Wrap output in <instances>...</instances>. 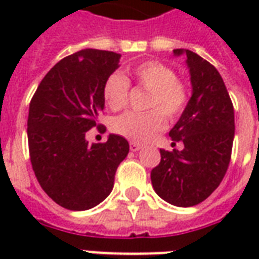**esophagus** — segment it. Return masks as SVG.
Here are the masks:
<instances>
[{
	"instance_id": "1",
	"label": "esophagus",
	"mask_w": 259,
	"mask_h": 259,
	"mask_svg": "<svg viewBox=\"0 0 259 259\" xmlns=\"http://www.w3.org/2000/svg\"><path fill=\"white\" fill-rule=\"evenodd\" d=\"M141 150V146L139 143H130V151H139Z\"/></svg>"
}]
</instances>
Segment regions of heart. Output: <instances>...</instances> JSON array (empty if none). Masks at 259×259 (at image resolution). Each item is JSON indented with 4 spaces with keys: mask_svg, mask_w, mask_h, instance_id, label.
<instances>
[{
    "mask_svg": "<svg viewBox=\"0 0 259 259\" xmlns=\"http://www.w3.org/2000/svg\"><path fill=\"white\" fill-rule=\"evenodd\" d=\"M129 74L136 84L150 91L147 97V108L155 109L147 112L122 113L113 119L112 130L130 141L144 143L163 127L165 122L161 112L168 119L178 118L183 112L187 104V90L185 84L178 80L174 69L159 61H144L135 65L129 69ZM102 96L109 109H122L127 102L129 81L122 74L112 73L104 83Z\"/></svg>",
    "mask_w": 259,
    "mask_h": 259,
    "instance_id": "heart-1",
    "label": "heart"
}]
</instances>
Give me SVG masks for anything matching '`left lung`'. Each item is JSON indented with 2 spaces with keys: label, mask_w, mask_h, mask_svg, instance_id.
Returning a JSON list of instances; mask_svg holds the SVG:
<instances>
[{
  "label": "left lung",
  "mask_w": 259,
  "mask_h": 259,
  "mask_svg": "<svg viewBox=\"0 0 259 259\" xmlns=\"http://www.w3.org/2000/svg\"><path fill=\"white\" fill-rule=\"evenodd\" d=\"M186 55L191 97L179 120L169 132L172 144L183 150H159L161 162L151 170L154 190L176 206H193L208 198L228 170L234 139L233 104L217 68L190 50Z\"/></svg>",
  "instance_id": "left-lung-1"
}]
</instances>
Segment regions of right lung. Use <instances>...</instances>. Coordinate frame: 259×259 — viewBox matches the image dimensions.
Masks as SVG:
<instances>
[{
    "label": "right lung",
    "instance_id": "right-lung-1",
    "mask_svg": "<svg viewBox=\"0 0 259 259\" xmlns=\"http://www.w3.org/2000/svg\"><path fill=\"white\" fill-rule=\"evenodd\" d=\"M120 54L85 48L61 59L31 98L27 119L29 152L41 189L58 205L85 211L111 194L115 172L129 154L119 135L89 144L105 107L102 89L119 68Z\"/></svg>",
    "mask_w": 259,
    "mask_h": 259
}]
</instances>
